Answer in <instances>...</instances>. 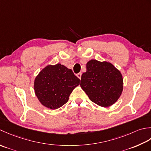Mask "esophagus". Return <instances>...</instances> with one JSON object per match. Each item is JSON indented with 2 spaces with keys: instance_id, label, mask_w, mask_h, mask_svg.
Wrapping results in <instances>:
<instances>
[{
  "instance_id": "1",
  "label": "esophagus",
  "mask_w": 151,
  "mask_h": 151,
  "mask_svg": "<svg viewBox=\"0 0 151 151\" xmlns=\"http://www.w3.org/2000/svg\"><path fill=\"white\" fill-rule=\"evenodd\" d=\"M81 74H82V73H81V72H79V73H78V74H77V77H78V78L79 79H81Z\"/></svg>"
}]
</instances>
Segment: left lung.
Returning a JSON list of instances; mask_svg holds the SVG:
<instances>
[{"instance_id": "left-lung-1", "label": "left lung", "mask_w": 151, "mask_h": 151, "mask_svg": "<svg viewBox=\"0 0 151 151\" xmlns=\"http://www.w3.org/2000/svg\"><path fill=\"white\" fill-rule=\"evenodd\" d=\"M80 85L92 101L106 107L115 104L121 95L123 79L112 64L93 59L87 64Z\"/></svg>"}]
</instances>
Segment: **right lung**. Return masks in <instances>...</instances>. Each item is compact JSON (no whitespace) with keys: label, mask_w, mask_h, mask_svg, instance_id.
<instances>
[{"label":"right lung","mask_w":151,"mask_h":151,"mask_svg":"<svg viewBox=\"0 0 151 151\" xmlns=\"http://www.w3.org/2000/svg\"><path fill=\"white\" fill-rule=\"evenodd\" d=\"M71 69L57 64L44 68L35 80V94L43 106L56 109L65 104L80 83Z\"/></svg>","instance_id":"obj_1"}]
</instances>
